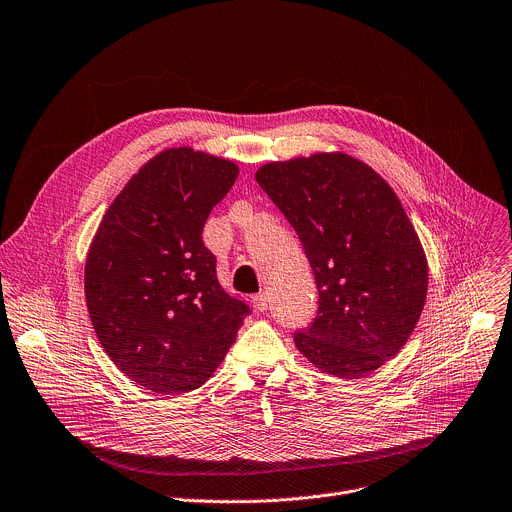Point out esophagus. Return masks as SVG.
Here are the masks:
<instances>
[{
  "mask_svg": "<svg viewBox=\"0 0 512 512\" xmlns=\"http://www.w3.org/2000/svg\"><path fill=\"white\" fill-rule=\"evenodd\" d=\"M269 293L267 291H263V293H257V295H253V307L257 309V311H267L269 309Z\"/></svg>",
  "mask_w": 512,
  "mask_h": 512,
  "instance_id": "esophagus-1",
  "label": "esophagus"
}]
</instances>
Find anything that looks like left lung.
Wrapping results in <instances>:
<instances>
[{
  "label": "left lung",
  "mask_w": 512,
  "mask_h": 512,
  "mask_svg": "<svg viewBox=\"0 0 512 512\" xmlns=\"http://www.w3.org/2000/svg\"><path fill=\"white\" fill-rule=\"evenodd\" d=\"M255 179L295 229L317 285V315L293 333L297 350L335 378L372 374L408 342L428 289L396 193L342 152L271 162Z\"/></svg>",
  "instance_id": "8db88e82"
}]
</instances>
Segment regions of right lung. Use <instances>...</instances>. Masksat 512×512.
<instances>
[{"instance_id":"right-lung-1","label":"right lung","mask_w":512,"mask_h":512,"mask_svg":"<svg viewBox=\"0 0 512 512\" xmlns=\"http://www.w3.org/2000/svg\"><path fill=\"white\" fill-rule=\"evenodd\" d=\"M237 175L225 158L168 148L130 179L90 245L84 291L94 331L116 368L156 396L203 386L251 313L221 287L203 243Z\"/></svg>"}]
</instances>
